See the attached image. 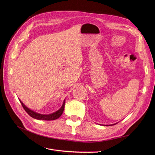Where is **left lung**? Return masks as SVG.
<instances>
[{"instance_id": "obj_1", "label": "left lung", "mask_w": 155, "mask_h": 155, "mask_svg": "<svg viewBox=\"0 0 155 155\" xmlns=\"http://www.w3.org/2000/svg\"><path fill=\"white\" fill-rule=\"evenodd\" d=\"M117 123H116V124H110V125H108V126H113V125H114V124H116Z\"/></svg>"}]
</instances>
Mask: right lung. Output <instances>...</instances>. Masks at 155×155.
Returning <instances> with one entry per match:
<instances>
[{"label":"right lung","mask_w":155,"mask_h":155,"mask_svg":"<svg viewBox=\"0 0 155 155\" xmlns=\"http://www.w3.org/2000/svg\"><path fill=\"white\" fill-rule=\"evenodd\" d=\"M19 101H20L21 104H22L24 110H26V112L31 117H32L34 119H36L43 120H55V119H57L58 118H59L63 114V112L64 108V104H65V99H64L63 101L62 106L61 107V108L59 110H58L54 112H53L51 114H41L36 112L35 111H33L32 110L29 109L22 102V101L21 100H19Z\"/></svg>","instance_id":"right-lung-1"}]
</instances>
